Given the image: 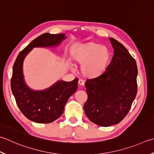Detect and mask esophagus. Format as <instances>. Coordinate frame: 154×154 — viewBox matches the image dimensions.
Returning <instances> with one entry per match:
<instances>
[{"label": "esophagus", "mask_w": 154, "mask_h": 154, "mask_svg": "<svg viewBox=\"0 0 154 154\" xmlns=\"http://www.w3.org/2000/svg\"><path fill=\"white\" fill-rule=\"evenodd\" d=\"M78 84H79L80 86H83L84 84H85V83H84L83 80L79 79V81H78Z\"/></svg>", "instance_id": "34e87169"}]
</instances>
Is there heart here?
<instances>
[{
  "label": "heart",
  "mask_w": 154,
  "mask_h": 154,
  "mask_svg": "<svg viewBox=\"0 0 154 154\" xmlns=\"http://www.w3.org/2000/svg\"><path fill=\"white\" fill-rule=\"evenodd\" d=\"M108 48L95 42H87L75 50L74 59L81 66V73L87 78H97L103 75L111 60Z\"/></svg>",
  "instance_id": "1"
}]
</instances>
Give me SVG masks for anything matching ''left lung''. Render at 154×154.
Listing matches in <instances>:
<instances>
[{"label":"left lung","instance_id":"8db88e82","mask_svg":"<svg viewBox=\"0 0 154 154\" xmlns=\"http://www.w3.org/2000/svg\"><path fill=\"white\" fill-rule=\"evenodd\" d=\"M114 55L105 73L87 79L84 110L91 121L102 127L121 122L130 110L137 92L136 61L128 49L109 38Z\"/></svg>","mask_w":154,"mask_h":154}]
</instances>
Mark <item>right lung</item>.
I'll list each match as a JSON object with an SVG mask.
<instances>
[{"instance_id":"obj_1","label":"right lung","mask_w":154,"mask_h":154,"mask_svg":"<svg viewBox=\"0 0 154 154\" xmlns=\"http://www.w3.org/2000/svg\"><path fill=\"white\" fill-rule=\"evenodd\" d=\"M64 34L44 33L31 41L18 55L11 79L12 92L21 112L26 118L38 123H49L62 115L65 103L77 91L78 79L69 82L60 81L43 91H33L24 81L23 62L33 47L58 45L65 39Z\"/></svg>"}]
</instances>
